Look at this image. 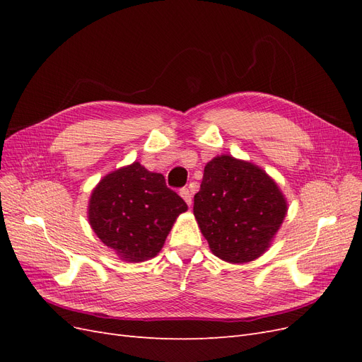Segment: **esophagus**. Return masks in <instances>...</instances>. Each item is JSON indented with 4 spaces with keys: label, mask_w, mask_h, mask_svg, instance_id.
<instances>
[{
    "label": "esophagus",
    "mask_w": 362,
    "mask_h": 362,
    "mask_svg": "<svg viewBox=\"0 0 362 362\" xmlns=\"http://www.w3.org/2000/svg\"><path fill=\"white\" fill-rule=\"evenodd\" d=\"M180 194H181V198H182L185 202H187L189 205H192V202H193V196H192L190 189H187V187L181 189V190H180Z\"/></svg>",
    "instance_id": "esophagus-1"
}]
</instances>
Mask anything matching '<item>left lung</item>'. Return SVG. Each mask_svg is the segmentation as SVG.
<instances>
[{
  "mask_svg": "<svg viewBox=\"0 0 362 362\" xmlns=\"http://www.w3.org/2000/svg\"><path fill=\"white\" fill-rule=\"evenodd\" d=\"M193 214L213 254L243 264L270 247L287 214V201L257 164L217 156L204 169Z\"/></svg>",
  "mask_w": 362,
  "mask_h": 362,
  "instance_id": "1",
  "label": "left lung"
}]
</instances>
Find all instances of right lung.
<instances>
[{"instance_id": "1", "label": "right lung", "mask_w": 362, "mask_h": 362, "mask_svg": "<svg viewBox=\"0 0 362 362\" xmlns=\"http://www.w3.org/2000/svg\"><path fill=\"white\" fill-rule=\"evenodd\" d=\"M187 204L161 173L139 161L98 182L89 201V223L101 242L128 262L154 258Z\"/></svg>"}]
</instances>
